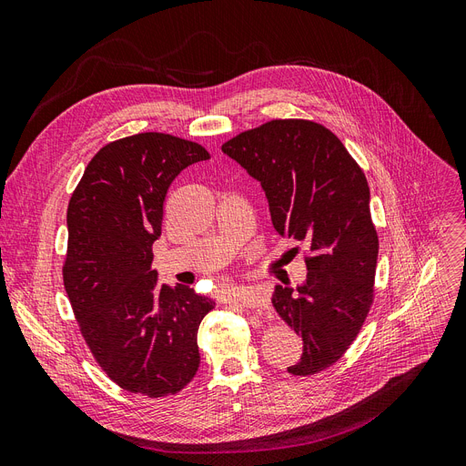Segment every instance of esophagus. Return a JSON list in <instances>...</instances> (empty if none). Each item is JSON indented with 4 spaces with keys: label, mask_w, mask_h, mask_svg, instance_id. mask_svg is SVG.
Returning <instances> with one entry per match:
<instances>
[{
    "label": "esophagus",
    "mask_w": 466,
    "mask_h": 466,
    "mask_svg": "<svg viewBox=\"0 0 466 466\" xmlns=\"http://www.w3.org/2000/svg\"><path fill=\"white\" fill-rule=\"evenodd\" d=\"M236 298L239 299V303H242L244 307H249V309H267L268 307V298L265 294V289L259 286L239 289Z\"/></svg>",
    "instance_id": "1"
}]
</instances>
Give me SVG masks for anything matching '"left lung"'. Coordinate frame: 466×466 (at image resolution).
Segmentation results:
<instances>
[{
  "instance_id": "left-lung-1",
  "label": "left lung",
  "mask_w": 466,
  "mask_h": 466,
  "mask_svg": "<svg viewBox=\"0 0 466 466\" xmlns=\"http://www.w3.org/2000/svg\"><path fill=\"white\" fill-rule=\"evenodd\" d=\"M222 151L261 182L277 232L311 251L305 282L279 284L272 305L303 338L288 372H320L346 353L372 305L378 234L365 172L338 136L311 120H270Z\"/></svg>"
}]
</instances>
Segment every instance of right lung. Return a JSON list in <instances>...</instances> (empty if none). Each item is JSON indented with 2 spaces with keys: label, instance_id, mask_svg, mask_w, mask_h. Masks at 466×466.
Segmentation results:
<instances>
[{
  "label": "right lung",
  "instance_id": "right-lung-1",
  "mask_svg": "<svg viewBox=\"0 0 466 466\" xmlns=\"http://www.w3.org/2000/svg\"><path fill=\"white\" fill-rule=\"evenodd\" d=\"M207 159L196 142L134 134L94 155L68 201L66 296L99 367L132 393L165 398L199 369L198 329L215 301L157 284L151 248L168 186Z\"/></svg>",
  "mask_w": 466,
  "mask_h": 466
}]
</instances>
